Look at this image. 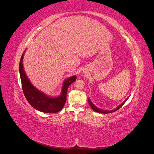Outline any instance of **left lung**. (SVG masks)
Here are the masks:
<instances>
[{
    "label": "left lung",
    "mask_w": 154,
    "mask_h": 154,
    "mask_svg": "<svg viewBox=\"0 0 154 154\" xmlns=\"http://www.w3.org/2000/svg\"><path fill=\"white\" fill-rule=\"evenodd\" d=\"M127 99L123 103H122V104H121L118 107H117V108H116V109H114V110H110V111H109V110H101V109H98L97 108V107H96L94 104H93L92 102L91 101V100L88 99V104L90 105V106H91V108L94 110L95 112H100V113H103V114H109V113H110V112H115V111H116V110H118L119 109H120L121 107H122L123 105H124V103H125L126 101H127Z\"/></svg>",
    "instance_id": "left-lung-1"
}]
</instances>
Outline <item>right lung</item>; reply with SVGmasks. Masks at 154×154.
Instances as JSON below:
<instances>
[{
    "label": "right lung",
    "mask_w": 154,
    "mask_h": 154,
    "mask_svg": "<svg viewBox=\"0 0 154 154\" xmlns=\"http://www.w3.org/2000/svg\"><path fill=\"white\" fill-rule=\"evenodd\" d=\"M24 54L22 55L19 63V72L22 82L23 92L26 100L34 109L45 113H57L60 111L66 102L67 92L69 85L75 82L76 76H74L65 80L62 94L57 97L46 96L32 85L26 76L23 67L22 60Z\"/></svg>",
    "instance_id": "obj_1"
}]
</instances>
